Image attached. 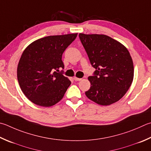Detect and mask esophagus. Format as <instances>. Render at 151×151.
<instances>
[{
  "mask_svg": "<svg viewBox=\"0 0 151 151\" xmlns=\"http://www.w3.org/2000/svg\"><path fill=\"white\" fill-rule=\"evenodd\" d=\"M74 80H75V81H80L82 80V78H77V77H74Z\"/></svg>",
  "mask_w": 151,
  "mask_h": 151,
  "instance_id": "34e87169",
  "label": "esophagus"
}]
</instances>
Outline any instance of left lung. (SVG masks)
I'll list each match as a JSON object with an SVG mask.
<instances>
[{
	"label": "left lung",
	"instance_id": "obj_1",
	"mask_svg": "<svg viewBox=\"0 0 151 151\" xmlns=\"http://www.w3.org/2000/svg\"><path fill=\"white\" fill-rule=\"evenodd\" d=\"M92 66L96 68L88 81L90 88L85 92L93 102L108 106L117 102L131 86L133 63L127 49L106 35L79 34Z\"/></svg>",
	"mask_w": 151,
	"mask_h": 151
}]
</instances>
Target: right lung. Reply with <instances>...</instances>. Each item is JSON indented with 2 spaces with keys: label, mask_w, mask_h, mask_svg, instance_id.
Wrapping results in <instances>:
<instances>
[{
  "label": "right lung",
  "mask_w": 151,
  "mask_h": 151,
  "mask_svg": "<svg viewBox=\"0 0 151 151\" xmlns=\"http://www.w3.org/2000/svg\"><path fill=\"white\" fill-rule=\"evenodd\" d=\"M77 34L50 35L32 42L24 51L17 68L22 91L31 102L50 107L64 96L71 82L57 73L64 68L62 55Z\"/></svg>",
  "instance_id": "right-lung-1"
}]
</instances>
